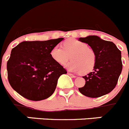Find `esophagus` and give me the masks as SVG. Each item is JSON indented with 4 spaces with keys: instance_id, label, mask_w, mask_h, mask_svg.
Wrapping results in <instances>:
<instances>
[{
    "instance_id": "obj_1",
    "label": "esophagus",
    "mask_w": 129,
    "mask_h": 129,
    "mask_svg": "<svg viewBox=\"0 0 129 129\" xmlns=\"http://www.w3.org/2000/svg\"><path fill=\"white\" fill-rule=\"evenodd\" d=\"M68 74H69V76H70L71 77H72V78H76V76H74V74H71V73H68Z\"/></svg>"
}]
</instances>
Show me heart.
Returning a JSON list of instances; mask_svg holds the SVG:
<instances>
[{
	"label": "heart",
	"instance_id": "1",
	"mask_svg": "<svg viewBox=\"0 0 129 129\" xmlns=\"http://www.w3.org/2000/svg\"><path fill=\"white\" fill-rule=\"evenodd\" d=\"M63 47L56 45L52 48L51 56L55 62L63 64L71 58L72 61L65 67L71 71L87 74L92 71L96 62V55L87 44L77 39H70L65 41Z\"/></svg>",
	"mask_w": 129,
	"mask_h": 129
}]
</instances>
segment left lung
I'll use <instances>...</instances> for the list:
<instances>
[{
	"label": "left lung",
	"mask_w": 129,
	"mask_h": 129,
	"mask_svg": "<svg viewBox=\"0 0 129 129\" xmlns=\"http://www.w3.org/2000/svg\"><path fill=\"white\" fill-rule=\"evenodd\" d=\"M79 41L92 48L95 53L96 62L93 71L83 77L86 81L85 86L78 90L91 98L108 94L115 88L122 71L121 51L113 42L98 36L80 37Z\"/></svg>",
	"instance_id": "8db88e82"
}]
</instances>
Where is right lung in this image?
<instances>
[{
  "mask_svg": "<svg viewBox=\"0 0 129 129\" xmlns=\"http://www.w3.org/2000/svg\"><path fill=\"white\" fill-rule=\"evenodd\" d=\"M63 39L23 41L12 49L7 70L8 81L16 92L34 101L53 93L58 79L67 71L52 58L51 51Z\"/></svg>",
  "mask_w": 129,
  "mask_h": 129,
  "instance_id": "right-lung-1",
  "label": "right lung"
}]
</instances>
